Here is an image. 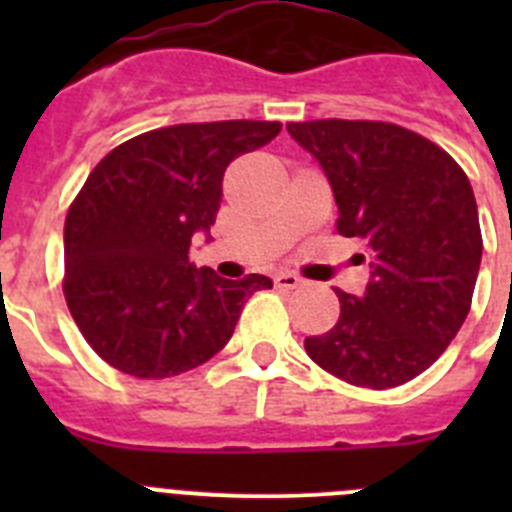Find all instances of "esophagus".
Returning <instances> with one entry per match:
<instances>
[{"label": "esophagus", "instance_id": "1", "mask_svg": "<svg viewBox=\"0 0 512 512\" xmlns=\"http://www.w3.org/2000/svg\"><path fill=\"white\" fill-rule=\"evenodd\" d=\"M274 284L282 289H297V287H302V277H297L295 271H282V274H277V277H274Z\"/></svg>", "mask_w": 512, "mask_h": 512}]
</instances>
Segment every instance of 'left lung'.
Segmentation results:
<instances>
[{"label": "left lung", "instance_id": "left-lung-1", "mask_svg": "<svg viewBox=\"0 0 512 512\" xmlns=\"http://www.w3.org/2000/svg\"><path fill=\"white\" fill-rule=\"evenodd\" d=\"M318 158L336 230L372 253L366 295L336 289L341 315L305 351L333 377L387 390L446 351L472 307L482 230L472 184L449 153L395 122H289Z\"/></svg>", "mask_w": 512, "mask_h": 512}]
</instances>
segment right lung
Segmentation results:
<instances>
[{"label":"right lung","instance_id":"add662e5","mask_svg":"<svg viewBox=\"0 0 512 512\" xmlns=\"http://www.w3.org/2000/svg\"><path fill=\"white\" fill-rule=\"evenodd\" d=\"M282 122L220 120L148 130L112 148L63 225V295L81 336L117 372L164 379L205 364L233 336L256 289L189 264L210 233L233 158L277 138Z\"/></svg>","mask_w":512,"mask_h":512}]
</instances>
